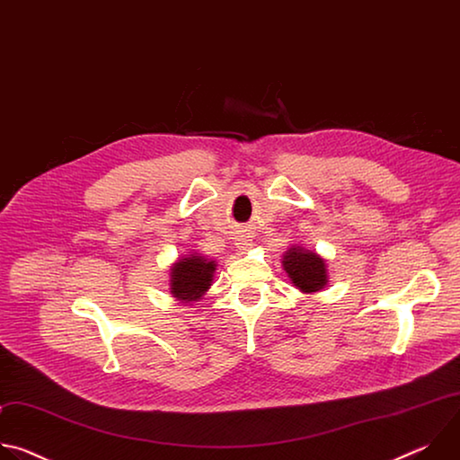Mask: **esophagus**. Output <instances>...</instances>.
Returning <instances> with one entry per match:
<instances>
[{"label":"esophagus","instance_id":"34e87169","mask_svg":"<svg viewBox=\"0 0 460 460\" xmlns=\"http://www.w3.org/2000/svg\"><path fill=\"white\" fill-rule=\"evenodd\" d=\"M249 245H252V243H251V240H247V238H242V240L238 242V247H242V249H249Z\"/></svg>","mask_w":460,"mask_h":460}]
</instances>
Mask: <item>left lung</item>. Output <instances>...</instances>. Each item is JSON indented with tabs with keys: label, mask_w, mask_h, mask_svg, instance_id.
Listing matches in <instances>:
<instances>
[{
	"label": "left lung",
	"mask_w": 460,
	"mask_h": 460,
	"mask_svg": "<svg viewBox=\"0 0 460 460\" xmlns=\"http://www.w3.org/2000/svg\"><path fill=\"white\" fill-rule=\"evenodd\" d=\"M282 266L291 284L302 293H318L327 284L325 260L300 245H291L284 256Z\"/></svg>",
	"instance_id": "1"
}]
</instances>
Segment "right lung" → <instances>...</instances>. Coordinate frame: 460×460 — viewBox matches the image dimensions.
<instances>
[{
    "label": "right lung",
    "instance_id": "obj_1",
    "mask_svg": "<svg viewBox=\"0 0 460 460\" xmlns=\"http://www.w3.org/2000/svg\"><path fill=\"white\" fill-rule=\"evenodd\" d=\"M217 261L199 252L185 254L171 266V295L181 304L200 302L208 289L213 286Z\"/></svg>",
    "mask_w": 460,
    "mask_h": 460
}]
</instances>
